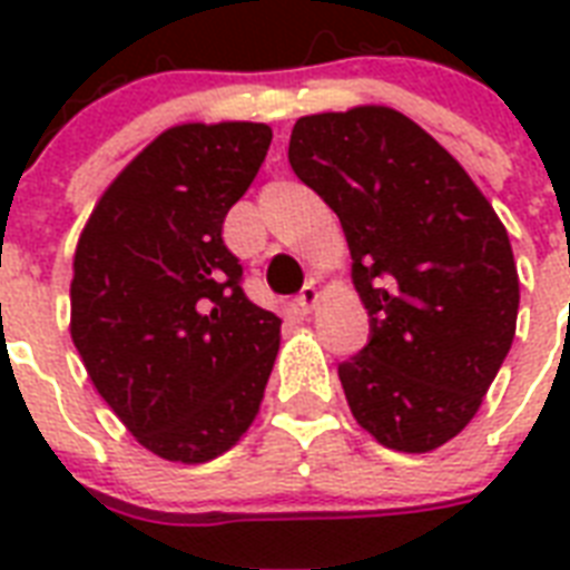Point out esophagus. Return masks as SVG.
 <instances>
[{"label": "esophagus", "mask_w": 570, "mask_h": 570, "mask_svg": "<svg viewBox=\"0 0 570 570\" xmlns=\"http://www.w3.org/2000/svg\"><path fill=\"white\" fill-rule=\"evenodd\" d=\"M316 302H320V289H316V284H304V289L298 293L295 304L302 307V313H311L313 307H316Z\"/></svg>", "instance_id": "obj_1"}]
</instances>
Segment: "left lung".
I'll list each match as a JSON object with an SVG mask.
<instances>
[{
  "label": "left lung",
  "mask_w": 570,
  "mask_h": 570,
  "mask_svg": "<svg viewBox=\"0 0 570 570\" xmlns=\"http://www.w3.org/2000/svg\"><path fill=\"white\" fill-rule=\"evenodd\" d=\"M289 165L337 213L370 343L340 364L381 446L432 452L476 416L514 340L521 284L494 206L387 106L298 118Z\"/></svg>",
  "instance_id": "8db88e82"
}]
</instances>
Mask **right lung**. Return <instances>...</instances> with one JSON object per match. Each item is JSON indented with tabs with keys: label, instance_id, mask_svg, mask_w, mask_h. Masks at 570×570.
I'll list each match as a JSON object with an SVG mask.
<instances>
[{
	"label": "right lung",
	"instance_id": "obj_1",
	"mask_svg": "<svg viewBox=\"0 0 570 570\" xmlns=\"http://www.w3.org/2000/svg\"><path fill=\"white\" fill-rule=\"evenodd\" d=\"M266 124H180L94 206L73 257L70 337L120 423L165 461L204 464L248 432L281 320L242 293L224 215L257 177Z\"/></svg>",
	"mask_w": 570,
	"mask_h": 570
}]
</instances>
